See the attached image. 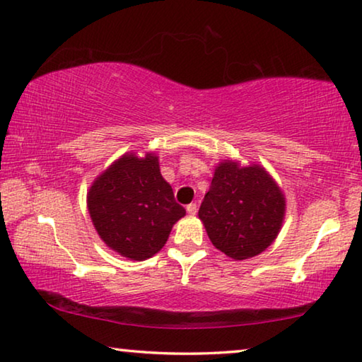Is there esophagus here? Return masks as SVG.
Returning <instances> with one entry per match:
<instances>
[{
  "mask_svg": "<svg viewBox=\"0 0 362 362\" xmlns=\"http://www.w3.org/2000/svg\"><path fill=\"white\" fill-rule=\"evenodd\" d=\"M187 212H188V214H197V212H198V204L197 203L187 204Z\"/></svg>",
  "mask_w": 362,
  "mask_h": 362,
  "instance_id": "1",
  "label": "esophagus"
}]
</instances>
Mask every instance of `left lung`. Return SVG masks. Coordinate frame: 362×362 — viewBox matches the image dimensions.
<instances>
[{"mask_svg": "<svg viewBox=\"0 0 362 362\" xmlns=\"http://www.w3.org/2000/svg\"><path fill=\"white\" fill-rule=\"evenodd\" d=\"M208 237L223 255L243 261L262 253L277 237L285 197L266 169L223 160L198 211Z\"/></svg>", "mask_w": 362, "mask_h": 362, "instance_id": "1", "label": "left lung"}]
</instances>
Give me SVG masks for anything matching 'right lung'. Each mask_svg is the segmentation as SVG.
<instances>
[{
	"label": "right lung",
	"mask_w": 362,
	"mask_h": 362,
	"mask_svg": "<svg viewBox=\"0 0 362 362\" xmlns=\"http://www.w3.org/2000/svg\"><path fill=\"white\" fill-rule=\"evenodd\" d=\"M87 206L103 242L134 261L156 255L185 216L153 153L124 154L109 165L90 187Z\"/></svg>",
	"instance_id": "obj_1"
}]
</instances>
